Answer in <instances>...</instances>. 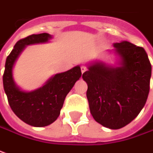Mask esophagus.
Wrapping results in <instances>:
<instances>
[{"label":"esophagus","instance_id":"obj_1","mask_svg":"<svg viewBox=\"0 0 153 153\" xmlns=\"http://www.w3.org/2000/svg\"><path fill=\"white\" fill-rule=\"evenodd\" d=\"M87 70H88V69H87V67H86L85 65H82V66H81V71H82V73H84Z\"/></svg>","mask_w":153,"mask_h":153}]
</instances>
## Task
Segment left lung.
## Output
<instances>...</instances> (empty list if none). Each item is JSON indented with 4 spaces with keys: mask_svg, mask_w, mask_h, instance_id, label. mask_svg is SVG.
Wrapping results in <instances>:
<instances>
[{
    "mask_svg": "<svg viewBox=\"0 0 153 153\" xmlns=\"http://www.w3.org/2000/svg\"><path fill=\"white\" fill-rule=\"evenodd\" d=\"M119 66L90 64L82 74L94 119L118 129L132 122L144 107L150 90L152 65L143 48L123 41L113 44Z\"/></svg>",
    "mask_w": 153,
    "mask_h": 153,
    "instance_id": "left-lung-1",
    "label": "left lung"
}]
</instances>
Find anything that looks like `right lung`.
Segmentation results:
<instances>
[{
    "mask_svg": "<svg viewBox=\"0 0 153 153\" xmlns=\"http://www.w3.org/2000/svg\"><path fill=\"white\" fill-rule=\"evenodd\" d=\"M51 38L49 34L42 33L19 40L7 58L3 74V87L10 107L19 118L34 127L48 126L59 117L66 95L82 76L81 68L77 65L56 74L34 91H23L16 85L13 69L21 53L28 45L47 42Z\"/></svg>",
    "mask_w": 153,
    "mask_h": 153,
    "instance_id": "1",
    "label": "right lung"
}]
</instances>
